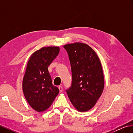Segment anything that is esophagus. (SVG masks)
Wrapping results in <instances>:
<instances>
[{
    "instance_id": "34e87169",
    "label": "esophagus",
    "mask_w": 133,
    "mask_h": 133,
    "mask_svg": "<svg viewBox=\"0 0 133 133\" xmlns=\"http://www.w3.org/2000/svg\"><path fill=\"white\" fill-rule=\"evenodd\" d=\"M58 88H59V91L60 92H62L63 91V88L62 86H59L58 87Z\"/></svg>"
}]
</instances>
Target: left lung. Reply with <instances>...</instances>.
Returning a JSON list of instances; mask_svg holds the SVG:
<instances>
[{"instance_id":"left-lung-1","label":"left lung","mask_w":133,"mask_h":133,"mask_svg":"<svg viewBox=\"0 0 133 133\" xmlns=\"http://www.w3.org/2000/svg\"><path fill=\"white\" fill-rule=\"evenodd\" d=\"M70 60L72 83L66 90L74 107L80 112L89 110L101 96L104 87L102 64L88 44L74 43L64 45Z\"/></svg>"}]
</instances>
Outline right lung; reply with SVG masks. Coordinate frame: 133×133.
Returning a JSON list of instances; mask_svg holds the SVG:
<instances>
[{
    "mask_svg": "<svg viewBox=\"0 0 133 133\" xmlns=\"http://www.w3.org/2000/svg\"><path fill=\"white\" fill-rule=\"evenodd\" d=\"M59 47H43L31 55L23 80V91L30 106L38 112L49 108L59 94L48 67L57 57Z\"/></svg>",
    "mask_w": 133,
    "mask_h": 133,
    "instance_id": "right-lung-1",
    "label": "right lung"
}]
</instances>
